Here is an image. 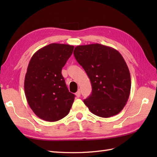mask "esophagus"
I'll return each mask as SVG.
<instances>
[{
	"label": "esophagus",
	"instance_id": "34e87169",
	"mask_svg": "<svg viewBox=\"0 0 157 157\" xmlns=\"http://www.w3.org/2000/svg\"><path fill=\"white\" fill-rule=\"evenodd\" d=\"M75 96H77V98H79L80 97V96H81V92H80V90H79L76 93H75Z\"/></svg>",
	"mask_w": 157,
	"mask_h": 157
}]
</instances>
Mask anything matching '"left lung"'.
<instances>
[{
	"instance_id": "8db88e82",
	"label": "left lung",
	"mask_w": 157,
	"mask_h": 157,
	"mask_svg": "<svg viewBox=\"0 0 157 157\" xmlns=\"http://www.w3.org/2000/svg\"><path fill=\"white\" fill-rule=\"evenodd\" d=\"M73 54L91 82L92 94L84 100L90 111L104 118L121 112L131 90L129 71L121 55L100 44L77 46Z\"/></svg>"
}]
</instances>
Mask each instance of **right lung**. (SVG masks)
Wrapping results in <instances>:
<instances>
[{
    "label": "right lung",
    "mask_w": 157,
    "mask_h": 157,
    "mask_svg": "<svg viewBox=\"0 0 157 157\" xmlns=\"http://www.w3.org/2000/svg\"><path fill=\"white\" fill-rule=\"evenodd\" d=\"M74 46L52 43L32 56L24 81L29 106L39 118L54 122L68 115L75 95L69 92L62 68L73 53Z\"/></svg>",
    "instance_id": "1"
}]
</instances>
